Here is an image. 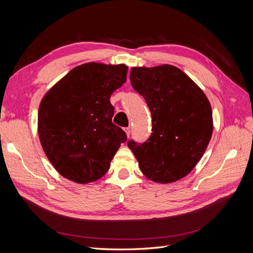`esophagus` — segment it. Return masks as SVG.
<instances>
[{"instance_id": "obj_1", "label": "esophagus", "mask_w": 253, "mask_h": 253, "mask_svg": "<svg viewBox=\"0 0 253 253\" xmlns=\"http://www.w3.org/2000/svg\"><path fill=\"white\" fill-rule=\"evenodd\" d=\"M125 131H126V136L129 137V134H131V128H129V127H126Z\"/></svg>"}]
</instances>
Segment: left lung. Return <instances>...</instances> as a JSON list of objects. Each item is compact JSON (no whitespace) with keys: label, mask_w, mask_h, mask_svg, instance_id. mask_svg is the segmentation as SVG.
<instances>
[{"label":"left lung","mask_w":253,"mask_h":253,"mask_svg":"<svg viewBox=\"0 0 253 253\" xmlns=\"http://www.w3.org/2000/svg\"><path fill=\"white\" fill-rule=\"evenodd\" d=\"M133 88L152 115L150 138L127 142L145 177L169 183L187 176L200 162L213 132L211 105L204 91L179 68L169 64L132 67Z\"/></svg>","instance_id":"8db88e82"}]
</instances>
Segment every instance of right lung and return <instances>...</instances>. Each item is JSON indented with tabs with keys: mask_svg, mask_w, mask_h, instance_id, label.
I'll use <instances>...</instances> for the list:
<instances>
[{
	"mask_svg": "<svg viewBox=\"0 0 253 253\" xmlns=\"http://www.w3.org/2000/svg\"><path fill=\"white\" fill-rule=\"evenodd\" d=\"M127 66L85 63L58 81L40 103L38 134L53 168L77 183L109 171L126 134L112 122L114 90L126 80Z\"/></svg>",
	"mask_w": 253,
	"mask_h": 253,
	"instance_id": "obj_1",
	"label": "right lung"
}]
</instances>
